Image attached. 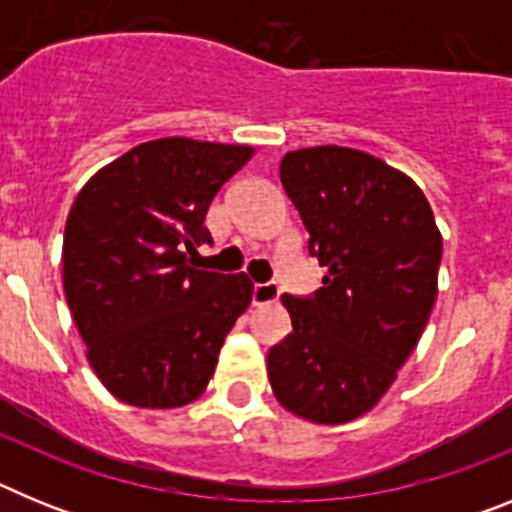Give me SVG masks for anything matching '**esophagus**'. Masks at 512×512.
<instances>
[{
    "mask_svg": "<svg viewBox=\"0 0 512 512\" xmlns=\"http://www.w3.org/2000/svg\"><path fill=\"white\" fill-rule=\"evenodd\" d=\"M282 289L277 282H264L253 284V305H266V302H277Z\"/></svg>",
    "mask_w": 512,
    "mask_h": 512,
    "instance_id": "34e87169",
    "label": "esophagus"
}]
</instances>
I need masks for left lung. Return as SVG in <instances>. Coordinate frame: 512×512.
<instances>
[{"label":"left lung","instance_id":"8db88e82","mask_svg":"<svg viewBox=\"0 0 512 512\" xmlns=\"http://www.w3.org/2000/svg\"><path fill=\"white\" fill-rule=\"evenodd\" d=\"M279 179L328 269L312 297L284 295L292 333L269 348L282 408L338 425L372 410L405 364L438 292L443 241L418 184L364 151L300 148Z\"/></svg>","mask_w":512,"mask_h":512}]
</instances>
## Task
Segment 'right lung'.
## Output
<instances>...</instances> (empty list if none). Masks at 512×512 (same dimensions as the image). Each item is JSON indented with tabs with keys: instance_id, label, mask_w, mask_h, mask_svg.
<instances>
[{
	"instance_id": "1",
	"label": "right lung",
	"mask_w": 512,
	"mask_h": 512,
	"mask_svg": "<svg viewBox=\"0 0 512 512\" xmlns=\"http://www.w3.org/2000/svg\"><path fill=\"white\" fill-rule=\"evenodd\" d=\"M248 146L161 138L84 184L63 233V292L99 382L135 408H182L205 392L253 284L189 266L212 243L210 202Z\"/></svg>"
}]
</instances>
